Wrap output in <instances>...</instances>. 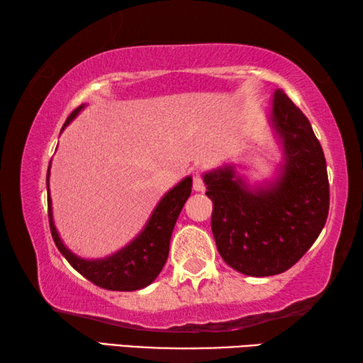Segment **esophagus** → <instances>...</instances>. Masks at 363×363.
I'll return each mask as SVG.
<instances>
[{"mask_svg":"<svg viewBox=\"0 0 363 363\" xmlns=\"http://www.w3.org/2000/svg\"><path fill=\"white\" fill-rule=\"evenodd\" d=\"M192 186L195 192H203L205 190V182H203V176H201V171L196 169L192 174Z\"/></svg>","mask_w":363,"mask_h":363,"instance_id":"1","label":"esophagus"}]
</instances>
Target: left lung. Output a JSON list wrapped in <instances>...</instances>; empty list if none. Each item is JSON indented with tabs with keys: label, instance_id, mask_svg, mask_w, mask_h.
Segmentation results:
<instances>
[{
	"label": "left lung",
	"instance_id": "obj_1",
	"mask_svg": "<svg viewBox=\"0 0 363 363\" xmlns=\"http://www.w3.org/2000/svg\"><path fill=\"white\" fill-rule=\"evenodd\" d=\"M272 118L286 155L285 173L272 190L251 192L232 168L205 174L219 255L251 277L294 266L320 235L330 208L322 145L307 116L281 89L275 91Z\"/></svg>",
	"mask_w": 363,
	"mask_h": 363
}]
</instances>
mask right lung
Returning <instances> with one entry per match:
<instances>
[{"label": "right lung", "instance_id": "obj_1", "mask_svg": "<svg viewBox=\"0 0 363 363\" xmlns=\"http://www.w3.org/2000/svg\"><path fill=\"white\" fill-rule=\"evenodd\" d=\"M82 110L77 107L69 115L65 125L75 118V115ZM64 125V126H65ZM49 177V169H48ZM192 192V177H186L174 189L163 196L158 206L153 211L152 218L147 223L145 229L140 235L133 240L126 248L118 253L101 261H84L79 259L64 247L57 235L56 227L52 223L51 199H49V182H48V216L49 229L52 233V240L56 243L60 253L64 255L70 266L78 270L84 279L93 281L94 285L113 291H134L150 285L157 275L162 272L164 262L168 259L169 240L173 233L177 216L182 210L184 203Z\"/></svg>", "mask_w": 363, "mask_h": 363}]
</instances>
